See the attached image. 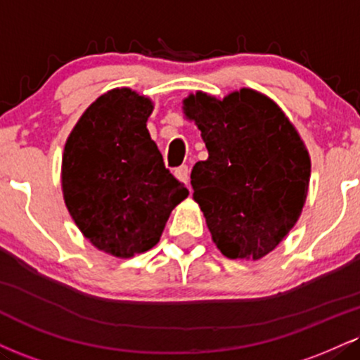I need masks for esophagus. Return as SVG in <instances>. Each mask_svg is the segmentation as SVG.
<instances>
[{
  "label": "esophagus",
  "mask_w": 360,
  "mask_h": 360,
  "mask_svg": "<svg viewBox=\"0 0 360 360\" xmlns=\"http://www.w3.org/2000/svg\"><path fill=\"white\" fill-rule=\"evenodd\" d=\"M174 176H176L179 181H183L184 184H188V183H189V167H188V166L177 167L176 171H174Z\"/></svg>",
  "instance_id": "34e87169"
}]
</instances>
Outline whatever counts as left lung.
<instances>
[{
    "instance_id": "1",
    "label": "left lung",
    "mask_w": 360,
    "mask_h": 360,
    "mask_svg": "<svg viewBox=\"0 0 360 360\" xmlns=\"http://www.w3.org/2000/svg\"><path fill=\"white\" fill-rule=\"evenodd\" d=\"M184 114L210 158L194 164L191 186L224 257L258 259L288 235L304 207L310 158L275 102L251 89L223 101L198 92Z\"/></svg>"
}]
</instances>
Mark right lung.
Wrapping results in <instances>:
<instances>
[{
  "label": "right lung",
  "instance_id": "1",
  "mask_svg": "<svg viewBox=\"0 0 360 360\" xmlns=\"http://www.w3.org/2000/svg\"><path fill=\"white\" fill-rule=\"evenodd\" d=\"M153 102L115 89L84 112L62 161L65 205L95 248L119 258L158 243L189 191L171 174L146 122Z\"/></svg>",
  "mask_w": 360,
  "mask_h": 360
}]
</instances>
